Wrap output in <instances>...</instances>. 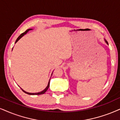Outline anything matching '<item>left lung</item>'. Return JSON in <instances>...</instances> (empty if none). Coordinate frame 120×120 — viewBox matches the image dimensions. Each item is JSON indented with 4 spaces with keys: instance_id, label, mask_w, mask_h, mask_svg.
Instances as JSON below:
<instances>
[{
    "instance_id": "1",
    "label": "left lung",
    "mask_w": 120,
    "mask_h": 120,
    "mask_svg": "<svg viewBox=\"0 0 120 120\" xmlns=\"http://www.w3.org/2000/svg\"><path fill=\"white\" fill-rule=\"evenodd\" d=\"M105 41H106V43L107 44H108V42H107V41H106V40H105Z\"/></svg>"
}]
</instances>
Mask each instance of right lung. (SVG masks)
I'll return each instance as SVG.
<instances>
[{
    "mask_svg": "<svg viewBox=\"0 0 120 120\" xmlns=\"http://www.w3.org/2000/svg\"><path fill=\"white\" fill-rule=\"evenodd\" d=\"M32 30V29H29L26 30V31H25V32H24L23 33H22V34H21L20 35L19 37H18V38H17V39H16V41H15V43H16V42L18 41V40H19L22 37V36H23L24 35L26 34V33H27V32H28V31H29V30ZM49 86H50V80H49V82H48V86H47V87H46V88H45V89H44V90L43 91H42L40 92H37V93H29V92H26V91H25L22 90V89H22V91H23L24 92H25V93H26V94H28V95H41V94H44L45 92H46L47 90H48V89H49Z\"/></svg>",
    "mask_w": 120,
    "mask_h": 120,
    "instance_id": "right-lung-1",
    "label": "right lung"
}]
</instances>
